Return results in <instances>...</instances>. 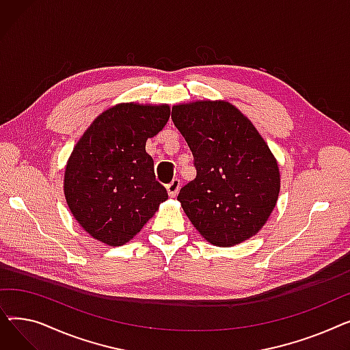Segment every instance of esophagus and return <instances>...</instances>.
I'll use <instances>...</instances> for the list:
<instances>
[{
    "label": "esophagus",
    "instance_id": "esophagus-1",
    "mask_svg": "<svg viewBox=\"0 0 350 350\" xmlns=\"http://www.w3.org/2000/svg\"><path fill=\"white\" fill-rule=\"evenodd\" d=\"M180 186H181L180 180H178V178H174L165 189H167V193H169L170 197H176L177 193H178V190H180Z\"/></svg>",
    "mask_w": 350,
    "mask_h": 350
}]
</instances>
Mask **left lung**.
Wrapping results in <instances>:
<instances>
[{
	"label": "left lung",
	"instance_id": "1",
	"mask_svg": "<svg viewBox=\"0 0 350 350\" xmlns=\"http://www.w3.org/2000/svg\"><path fill=\"white\" fill-rule=\"evenodd\" d=\"M197 176L177 200L213 245L232 247L258 232L277 206L278 161L252 122L227 100H194L172 109Z\"/></svg>",
	"mask_w": 350,
	"mask_h": 350
}]
</instances>
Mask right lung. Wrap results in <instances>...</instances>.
<instances>
[{
  "mask_svg": "<svg viewBox=\"0 0 350 350\" xmlns=\"http://www.w3.org/2000/svg\"><path fill=\"white\" fill-rule=\"evenodd\" d=\"M170 118V106L118 103L96 116L65 165L64 194L78 224L95 240L120 247L167 200L146 142Z\"/></svg>",
  "mask_w": 350,
  "mask_h": 350,
  "instance_id": "obj_1",
  "label": "right lung"
}]
</instances>
